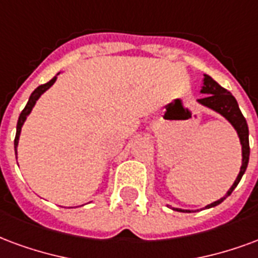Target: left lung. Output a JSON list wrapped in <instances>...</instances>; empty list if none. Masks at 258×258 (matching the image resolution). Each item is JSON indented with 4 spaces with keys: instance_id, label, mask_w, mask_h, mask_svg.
I'll return each instance as SVG.
<instances>
[{
    "instance_id": "obj_1",
    "label": "left lung",
    "mask_w": 258,
    "mask_h": 258,
    "mask_svg": "<svg viewBox=\"0 0 258 258\" xmlns=\"http://www.w3.org/2000/svg\"><path fill=\"white\" fill-rule=\"evenodd\" d=\"M202 94H207L204 98H200L197 100L198 104L207 106L209 109L215 110L219 114H221L223 117H226L228 121L231 123V125L235 128L236 134L239 137V141H241L242 146V165L241 171L236 176L235 182L232 183V186L230 187V190L227 191V194L224 197H221L220 200L212 202L209 205L205 207V209H209V208H213L221 204L224 201L231 192L234 191V188L238 186V183L243 176L246 168H247V163H249V154H250V148H249V128H247V123H246V119L243 117L239 106H238V102L234 98V95L231 94L230 91H227L224 87H221L216 81H213L209 75H204V81H202V87H201ZM173 211L177 212H184V213H190L192 211H187V209H179V208H173Z\"/></svg>"
}]
</instances>
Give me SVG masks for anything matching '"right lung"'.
<instances>
[{"label":"right lung","instance_id":"obj_1","mask_svg":"<svg viewBox=\"0 0 258 258\" xmlns=\"http://www.w3.org/2000/svg\"><path fill=\"white\" fill-rule=\"evenodd\" d=\"M57 75H58V74H57ZM57 75L54 76L51 81H49L47 83H45V85L38 86L37 89L32 91L31 95H30V98H28V102L27 105H26V108L22 110V113H20V116H19V120H17V125H16V137H15V153H16V158H17V145H19V137H20V133H22L23 124H24V121H26V119H27L28 114L31 113L32 108H34V105H35V102L38 101V98H39V97H41V95L43 94L47 89H50L51 86H53V83L56 82Z\"/></svg>","mask_w":258,"mask_h":258}]
</instances>
